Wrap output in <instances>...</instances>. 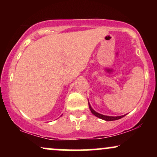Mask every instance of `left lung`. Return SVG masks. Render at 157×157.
I'll use <instances>...</instances> for the list:
<instances>
[{"mask_svg":"<svg viewBox=\"0 0 157 157\" xmlns=\"http://www.w3.org/2000/svg\"><path fill=\"white\" fill-rule=\"evenodd\" d=\"M89 109L91 110V112L93 113L94 115H95V116L97 117L102 119V120H105V121H113V120H120V119H121L123 117H125V115H123V116H120V117H109V116H105V115H102V114H100V113L96 112V111L94 110L91 107V105L89 104Z\"/></svg>","mask_w":157,"mask_h":157,"instance_id":"8db88e82","label":"left lung"}]
</instances>
